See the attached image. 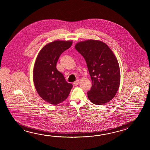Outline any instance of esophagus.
<instances>
[{
	"instance_id": "34e87169",
	"label": "esophagus",
	"mask_w": 150,
	"mask_h": 150,
	"mask_svg": "<svg viewBox=\"0 0 150 150\" xmlns=\"http://www.w3.org/2000/svg\"><path fill=\"white\" fill-rule=\"evenodd\" d=\"M79 80H76L74 83V86H77L79 84Z\"/></svg>"
}]
</instances>
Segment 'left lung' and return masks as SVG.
Wrapping results in <instances>:
<instances>
[{"instance_id": "left-lung-1", "label": "left lung", "mask_w": 150, "mask_h": 150, "mask_svg": "<svg viewBox=\"0 0 150 150\" xmlns=\"http://www.w3.org/2000/svg\"><path fill=\"white\" fill-rule=\"evenodd\" d=\"M75 48L85 58L92 81L88 98L96 105L109 102L117 92L121 79L119 64L114 53L105 43L98 40L80 42Z\"/></svg>"}]
</instances>
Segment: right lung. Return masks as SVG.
I'll use <instances>...</instances> for the list:
<instances>
[{
	"instance_id": "obj_1",
	"label": "right lung",
	"mask_w": 150,
	"mask_h": 150,
	"mask_svg": "<svg viewBox=\"0 0 150 150\" xmlns=\"http://www.w3.org/2000/svg\"><path fill=\"white\" fill-rule=\"evenodd\" d=\"M72 42L55 41L45 45L40 51L33 70V80L38 95L46 102L56 105L64 101L73 85L65 80L56 69L61 54L70 48Z\"/></svg>"
}]
</instances>
